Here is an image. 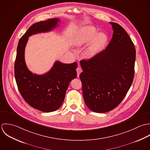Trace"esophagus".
Returning <instances> with one entry per match:
<instances>
[{
	"label": "esophagus",
	"instance_id": "obj_1",
	"mask_svg": "<svg viewBox=\"0 0 150 150\" xmlns=\"http://www.w3.org/2000/svg\"><path fill=\"white\" fill-rule=\"evenodd\" d=\"M82 69L80 67H78V68H76L77 76H78V77H79V75H80V74L82 72Z\"/></svg>",
	"mask_w": 150,
	"mask_h": 150
}]
</instances>
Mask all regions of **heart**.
<instances>
[{"instance_id": "obj_1", "label": "heart", "mask_w": 150, "mask_h": 150, "mask_svg": "<svg viewBox=\"0 0 150 150\" xmlns=\"http://www.w3.org/2000/svg\"><path fill=\"white\" fill-rule=\"evenodd\" d=\"M97 33V30L92 26H85L81 28L74 37L72 43L74 47H79L90 42L83 53V57L90 59L98 54L104 47L107 37L104 33Z\"/></svg>"}]
</instances>
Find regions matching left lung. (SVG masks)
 Returning a JSON list of instances; mask_svg holds the SVG:
<instances>
[{
  "instance_id": "left-lung-1",
  "label": "left lung",
  "mask_w": 150,
  "mask_h": 150,
  "mask_svg": "<svg viewBox=\"0 0 150 150\" xmlns=\"http://www.w3.org/2000/svg\"><path fill=\"white\" fill-rule=\"evenodd\" d=\"M114 30L106 49L80 64L84 100L91 111L104 113L116 108L133 82L136 50L130 38L120 25L110 23Z\"/></svg>"
}]
</instances>
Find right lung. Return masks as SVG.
Returning <instances> with one entry per match:
<instances>
[{
    "label": "right lung",
    "mask_w": 150,
    "mask_h": 150,
    "mask_svg": "<svg viewBox=\"0 0 150 150\" xmlns=\"http://www.w3.org/2000/svg\"><path fill=\"white\" fill-rule=\"evenodd\" d=\"M59 18H51L33 24L18 42L14 64V75L18 89L24 100L32 107L42 112H53L62 104L69 82L76 78L77 63L63 64L57 61L43 75L33 74L24 59L25 48L32 35L52 30Z\"/></svg>",
    "instance_id": "right-lung-1"
}]
</instances>
